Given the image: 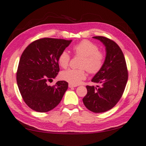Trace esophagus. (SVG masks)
<instances>
[{
  "label": "esophagus",
  "instance_id": "esophagus-1",
  "mask_svg": "<svg viewBox=\"0 0 146 146\" xmlns=\"http://www.w3.org/2000/svg\"><path fill=\"white\" fill-rule=\"evenodd\" d=\"M69 87L70 88H76V87H77V86H76V85H73V84H69Z\"/></svg>",
  "mask_w": 146,
  "mask_h": 146
}]
</instances>
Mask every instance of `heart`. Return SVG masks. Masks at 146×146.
<instances>
[{"label":"heart","instance_id":"b5f03b06","mask_svg":"<svg viewBox=\"0 0 146 146\" xmlns=\"http://www.w3.org/2000/svg\"><path fill=\"white\" fill-rule=\"evenodd\" d=\"M73 52L77 55L82 56L79 69H67L62 72L61 78L73 85L81 83L86 77L85 69L90 74H96L102 69L105 62L104 53L100 51L96 44L89 40H82L75 44L72 48ZM70 56L66 51L62 52L58 57L59 65L64 69L69 66Z\"/></svg>","mask_w":146,"mask_h":146}]
</instances>
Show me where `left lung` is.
I'll use <instances>...</instances> for the list:
<instances>
[{
  "label": "left lung",
  "mask_w": 146,
  "mask_h": 146,
  "mask_svg": "<svg viewBox=\"0 0 146 146\" xmlns=\"http://www.w3.org/2000/svg\"><path fill=\"white\" fill-rule=\"evenodd\" d=\"M105 46L106 57L103 67L92 79L98 86H87V94L82 99L85 106L94 113L111 109L120 100L128 80L123 53L115 41L104 36H94Z\"/></svg>",
  "instance_id": "1"
}]
</instances>
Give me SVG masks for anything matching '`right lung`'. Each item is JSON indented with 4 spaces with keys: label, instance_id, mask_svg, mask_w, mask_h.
I'll return each mask as SVG.
<instances>
[{
    "label": "right lung",
    "instance_id": "right-lung-1",
    "mask_svg": "<svg viewBox=\"0 0 146 146\" xmlns=\"http://www.w3.org/2000/svg\"><path fill=\"white\" fill-rule=\"evenodd\" d=\"M72 40L44 38L26 47L21 56L16 74L17 84L23 100L38 112H47L57 106L68 89V82L50 86L60 70L58 57Z\"/></svg>",
    "mask_w": 146,
    "mask_h": 146
}]
</instances>
